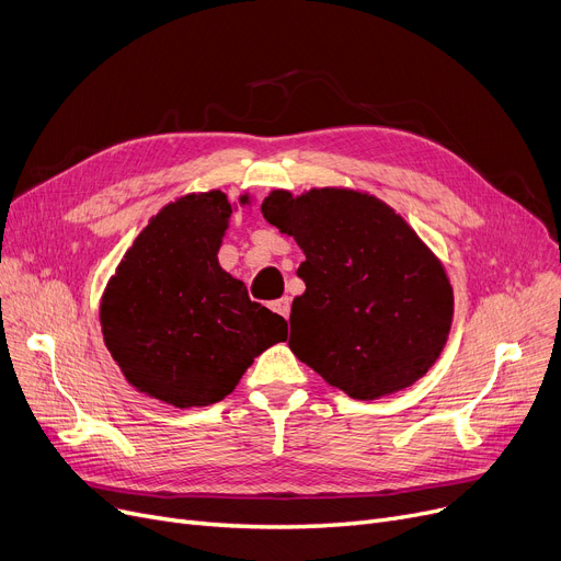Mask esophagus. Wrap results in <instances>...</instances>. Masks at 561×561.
Segmentation results:
<instances>
[{"label": "esophagus", "mask_w": 561, "mask_h": 561, "mask_svg": "<svg viewBox=\"0 0 561 561\" xmlns=\"http://www.w3.org/2000/svg\"><path fill=\"white\" fill-rule=\"evenodd\" d=\"M271 309L273 311H277L279 316H284V318H288L290 316V300L288 298H282V300H275V302H271Z\"/></svg>", "instance_id": "obj_1"}]
</instances>
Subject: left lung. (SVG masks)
Masks as SVG:
<instances>
[{
  "label": "left lung",
  "mask_w": 561,
  "mask_h": 561,
  "mask_svg": "<svg viewBox=\"0 0 561 561\" xmlns=\"http://www.w3.org/2000/svg\"><path fill=\"white\" fill-rule=\"evenodd\" d=\"M261 214L307 256L288 339L302 364L355 400L402 391L434 366L453 325V286L389 204L350 188L273 191Z\"/></svg>",
  "instance_id": "1"
}]
</instances>
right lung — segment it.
<instances>
[{"mask_svg":"<svg viewBox=\"0 0 561 561\" xmlns=\"http://www.w3.org/2000/svg\"><path fill=\"white\" fill-rule=\"evenodd\" d=\"M229 216L220 191L165 204L102 296L104 343L129 385L180 409L220 402L254 357L288 336L286 320L220 268Z\"/></svg>","mask_w":561,"mask_h":561,"instance_id":"obj_1","label":"right lung"}]
</instances>
